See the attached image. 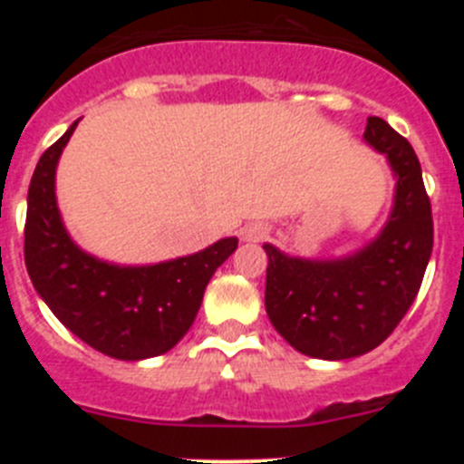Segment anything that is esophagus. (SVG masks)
Instances as JSON below:
<instances>
[{"mask_svg": "<svg viewBox=\"0 0 464 464\" xmlns=\"http://www.w3.org/2000/svg\"><path fill=\"white\" fill-rule=\"evenodd\" d=\"M241 235H244L246 241H262L267 237V232H265V227H260V225H251V227H246Z\"/></svg>", "mask_w": 464, "mask_h": 464, "instance_id": "34e87169", "label": "esophagus"}]
</instances>
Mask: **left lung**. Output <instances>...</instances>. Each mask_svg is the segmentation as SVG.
<instances>
[{
  "mask_svg": "<svg viewBox=\"0 0 464 464\" xmlns=\"http://www.w3.org/2000/svg\"><path fill=\"white\" fill-rule=\"evenodd\" d=\"M364 141L385 155L395 176L391 216L379 235L358 251L327 260L262 246L269 257V321L309 358H358L383 343L413 304L432 256V208L411 143L376 116L367 118Z\"/></svg>",
  "mask_w": 464,
  "mask_h": 464,
  "instance_id": "1",
  "label": "left lung"
}]
</instances>
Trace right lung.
<instances>
[{
	"label": "right lung",
	"instance_id": "add662e5",
	"mask_svg": "<svg viewBox=\"0 0 464 464\" xmlns=\"http://www.w3.org/2000/svg\"><path fill=\"white\" fill-rule=\"evenodd\" d=\"M79 121L41 155L27 192L24 265L34 290L69 332L116 360L155 358L181 342L213 272L237 251L225 237L192 256L116 265L83 251L57 208L55 171Z\"/></svg>",
	"mask_w": 464,
	"mask_h": 464
}]
</instances>
